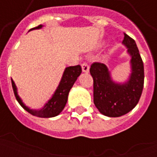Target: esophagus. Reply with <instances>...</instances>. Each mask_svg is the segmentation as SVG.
<instances>
[{"label":"esophagus","instance_id":"obj_1","mask_svg":"<svg viewBox=\"0 0 157 157\" xmlns=\"http://www.w3.org/2000/svg\"><path fill=\"white\" fill-rule=\"evenodd\" d=\"M82 71L85 72V73H88L89 72V65L86 63H83L82 65Z\"/></svg>","mask_w":157,"mask_h":157}]
</instances>
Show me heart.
<instances>
[{"label":"heart","instance_id":"heart-1","mask_svg":"<svg viewBox=\"0 0 157 157\" xmlns=\"http://www.w3.org/2000/svg\"><path fill=\"white\" fill-rule=\"evenodd\" d=\"M102 44H102H102H100V45H101V46H102Z\"/></svg>","mask_w":157,"mask_h":157}]
</instances>
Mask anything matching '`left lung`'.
<instances>
[{"mask_svg":"<svg viewBox=\"0 0 157 157\" xmlns=\"http://www.w3.org/2000/svg\"><path fill=\"white\" fill-rule=\"evenodd\" d=\"M123 45L130 56V74L124 82H115L104 64L93 63L90 73L93 78V102L102 114L120 117L137 105L144 86V65L135 41L124 34Z\"/></svg>","mask_w":157,"mask_h":157,"instance_id":"obj_1","label":"left lung"}]
</instances>
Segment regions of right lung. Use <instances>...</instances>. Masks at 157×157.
Returning a JSON list of instances; mask_svg holds the SVG:
<instances>
[{
	"label": "right lung",
	"mask_w": 157,
	"mask_h": 157,
	"mask_svg": "<svg viewBox=\"0 0 157 157\" xmlns=\"http://www.w3.org/2000/svg\"><path fill=\"white\" fill-rule=\"evenodd\" d=\"M43 27H44L43 25H39L36 28L30 29V31L34 30V29H40ZM81 73H82L81 65L66 67L64 71L61 80L59 83V86H57L55 92H54L51 98L48 99V102H46L44 107L40 109H32L25 105V103L22 102L21 98L19 97L17 86L12 79V88H13L16 98L19 102V104L30 114L36 116V117H39V118H53V117L59 115L63 111V109L67 102L69 92L71 91L75 81L77 80L79 75H81Z\"/></svg>",
	"instance_id": "add662e5"
}]
</instances>
